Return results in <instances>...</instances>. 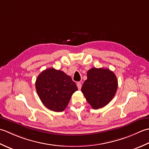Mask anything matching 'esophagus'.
Listing matches in <instances>:
<instances>
[{
	"label": "esophagus",
	"instance_id": "esophagus-1",
	"mask_svg": "<svg viewBox=\"0 0 149 149\" xmlns=\"http://www.w3.org/2000/svg\"><path fill=\"white\" fill-rule=\"evenodd\" d=\"M77 87H78V89L79 90H80V89H81V83H80V82H78V83L77 84Z\"/></svg>",
	"mask_w": 149,
	"mask_h": 149
}]
</instances>
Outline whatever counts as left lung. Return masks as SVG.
I'll return each mask as SVG.
<instances>
[{
    "mask_svg": "<svg viewBox=\"0 0 149 149\" xmlns=\"http://www.w3.org/2000/svg\"><path fill=\"white\" fill-rule=\"evenodd\" d=\"M81 87V92L94 109L107 105L118 89V80L114 72L108 69L91 68Z\"/></svg>",
    "mask_w": 149,
    "mask_h": 149,
    "instance_id": "1",
    "label": "left lung"
}]
</instances>
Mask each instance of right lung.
I'll use <instances>...</instances> for the list:
<instances>
[{"instance_id": "right-lung-1", "label": "right lung", "mask_w": 149, "mask_h": 149, "mask_svg": "<svg viewBox=\"0 0 149 149\" xmlns=\"http://www.w3.org/2000/svg\"><path fill=\"white\" fill-rule=\"evenodd\" d=\"M35 87L43 104L54 112L64 110L72 95L78 90L69 76L54 68L45 69L38 76Z\"/></svg>"}]
</instances>
